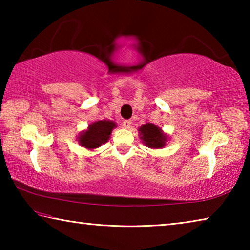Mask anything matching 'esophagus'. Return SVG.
Segmentation results:
<instances>
[{"label": "esophagus", "instance_id": "34e87169", "mask_svg": "<svg viewBox=\"0 0 250 250\" xmlns=\"http://www.w3.org/2000/svg\"><path fill=\"white\" fill-rule=\"evenodd\" d=\"M131 124H132L131 120H124V126L125 129H129L131 126Z\"/></svg>", "mask_w": 250, "mask_h": 250}]
</instances>
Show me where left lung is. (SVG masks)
<instances>
[{
  "label": "left lung",
  "mask_w": 250,
  "mask_h": 250,
  "mask_svg": "<svg viewBox=\"0 0 250 250\" xmlns=\"http://www.w3.org/2000/svg\"><path fill=\"white\" fill-rule=\"evenodd\" d=\"M140 135L143 140V143L146 146L152 147V149H160L166 145L167 137L163 134L162 130L152 124H146L142 125L140 129Z\"/></svg>",
  "instance_id": "1"
}]
</instances>
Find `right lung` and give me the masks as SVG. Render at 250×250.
I'll use <instances>...</instances> for the list:
<instances>
[{"label":"right lung","mask_w":250,"mask_h":250,"mask_svg":"<svg viewBox=\"0 0 250 250\" xmlns=\"http://www.w3.org/2000/svg\"><path fill=\"white\" fill-rule=\"evenodd\" d=\"M116 126L113 121L99 120L88 126L86 132L82 133L79 137V143L87 149H96L101 145L107 142L112 132V129Z\"/></svg>","instance_id":"obj_1"}]
</instances>
